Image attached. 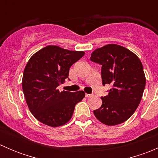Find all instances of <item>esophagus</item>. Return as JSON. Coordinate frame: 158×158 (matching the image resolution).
<instances>
[{
    "label": "esophagus",
    "instance_id": "obj_1",
    "mask_svg": "<svg viewBox=\"0 0 158 158\" xmlns=\"http://www.w3.org/2000/svg\"><path fill=\"white\" fill-rule=\"evenodd\" d=\"M92 96H93V95H92V94H85V97H87V98H90Z\"/></svg>",
    "mask_w": 158,
    "mask_h": 158
}]
</instances>
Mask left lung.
<instances>
[{
    "label": "left lung",
    "mask_w": 158,
    "mask_h": 158,
    "mask_svg": "<svg viewBox=\"0 0 158 158\" xmlns=\"http://www.w3.org/2000/svg\"><path fill=\"white\" fill-rule=\"evenodd\" d=\"M90 60L102 66V85L112 86L109 95L102 97V106L93 111L94 114L106 125L123 123L137 109L145 88L141 60L131 51L117 44L95 49Z\"/></svg>",
    "instance_id": "obj_1"
}]
</instances>
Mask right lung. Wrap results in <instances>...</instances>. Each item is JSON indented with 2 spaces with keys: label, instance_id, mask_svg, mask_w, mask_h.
Instances as JSON below:
<instances>
[{
  "label": "right lung",
  "instance_id": "obj_1",
  "mask_svg": "<svg viewBox=\"0 0 158 158\" xmlns=\"http://www.w3.org/2000/svg\"><path fill=\"white\" fill-rule=\"evenodd\" d=\"M84 55L83 51L47 46L30 57L23 71L22 88L30 112L39 122L59 127L71 119L85 92H60L57 87L68 79L72 65Z\"/></svg>",
  "mask_w": 158,
  "mask_h": 158
}]
</instances>
